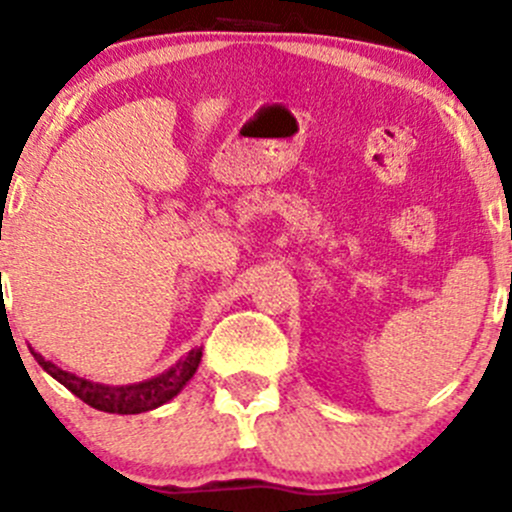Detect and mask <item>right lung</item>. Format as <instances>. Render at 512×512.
I'll use <instances>...</instances> for the list:
<instances>
[{"label":"right lung","mask_w":512,"mask_h":512,"mask_svg":"<svg viewBox=\"0 0 512 512\" xmlns=\"http://www.w3.org/2000/svg\"><path fill=\"white\" fill-rule=\"evenodd\" d=\"M32 354L46 374L54 376L59 384H64L71 394L79 396V399L84 401V404H89L91 409L106 411V414H143V411H153L158 409V406L168 404V401L173 399V396H178L180 391H183V386L193 379V374L198 371L200 359H203V349H190L185 359H180L178 364H173L168 371L153 376V379L126 386H108L96 384V381L89 379H81V376L71 374V371L59 369V366L46 361L41 354H36L34 349Z\"/></svg>","instance_id":"obj_1"}]
</instances>
